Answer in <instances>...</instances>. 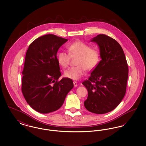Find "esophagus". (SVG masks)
<instances>
[{
	"label": "esophagus",
	"mask_w": 146,
	"mask_h": 146,
	"mask_svg": "<svg viewBox=\"0 0 146 146\" xmlns=\"http://www.w3.org/2000/svg\"><path fill=\"white\" fill-rule=\"evenodd\" d=\"M73 84H74V86L75 87H76V86H77V85H78L77 82H76V81H74V82H73Z\"/></svg>",
	"instance_id": "34e87169"
}]
</instances>
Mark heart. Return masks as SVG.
Listing matches in <instances>:
<instances>
[{"label": "heart", "mask_w": 146, "mask_h": 146, "mask_svg": "<svg viewBox=\"0 0 146 146\" xmlns=\"http://www.w3.org/2000/svg\"><path fill=\"white\" fill-rule=\"evenodd\" d=\"M69 53L60 51L57 54V60L63 68H67L70 64V56H78L76 60V66L73 67L64 72L66 77L78 80L85 74L86 70L91 71L94 70L101 60L99 50L91 47L90 45L81 41L71 43L67 46Z\"/></svg>", "instance_id": "obj_1"}]
</instances>
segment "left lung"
Listing matches in <instances>:
<instances>
[{"label":"left lung","mask_w":146,"mask_h":146,"mask_svg":"<svg viewBox=\"0 0 146 146\" xmlns=\"http://www.w3.org/2000/svg\"><path fill=\"white\" fill-rule=\"evenodd\" d=\"M92 42L99 46L102 60L83 84L88 92L86 109L102 114L115 109L125 96L129 68L125 54L115 39L99 35Z\"/></svg>","instance_id":"left-lung-1"}]
</instances>
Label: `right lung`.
I'll return each instance as SVG.
<instances>
[{
	"instance_id": "obj_1",
	"label": "right lung",
	"mask_w": 146,
	"mask_h": 146,
	"mask_svg": "<svg viewBox=\"0 0 146 146\" xmlns=\"http://www.w3.org/2000/svg\"><path fill=\"white\" fill-rule=\"evenodd\" d=\"M68 39L44 35L29 46L22 72L21 90L28 104L42 114L58 110L73 88L72 79L61 75L57 58L58 49Z\"/></svg>"
}]
</instances>
